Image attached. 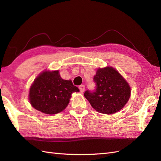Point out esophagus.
Wrapping results in <instances>:
<instances>
[{"label": "esophagus", "instance_id": "obj_1", "mask_svg": "<svg viewBox=\"0 0 161 161\" xmlns=\"http://www.w3.org/2000/svg\"><path fill=\"white\" fill-rule=\"evenodd\" d=\"M79 90L81 92H83L85 91V86L84 85H81L79 86Z\"/></svg>", "mask_w": 161, "mask_h": 161}]
</instances>
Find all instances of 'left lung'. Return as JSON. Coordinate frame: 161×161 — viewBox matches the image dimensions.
I'll return each instance as SVG.
<instances>
[{
	"instance_id": "obj_1",
	"label": "left lung",
	"mask_w": 161,
	"mask_h": 161,
	"mask_svg": "<svg viewBox=\"0 0 161 161\" xmlns=\"http://www.w3.org/2000/svg\"><path fill=\"white\" fill-rule=\"evenodd\" d=\"M95 89L86 90L84 95L99 113L113 114L122 109L130 97V87L112 67L99 69L93 78Z\"/></svg>"
}]
</instances>
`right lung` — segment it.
Instances as JSON below:
<instances>
[{
    "label": "right lung",
    "instance_id": "1",
    "mask_svg": "<svg viewBox=\"0 0 161 161\" xmlns=\"http://www.w3.org/2000/svg\"><path fill=\"white\" fill-rule=\"evenodd\" d=\"M79 89L72 81L62 79L58 70L43 72L31 85L29 99L36 109L46 114H56L64 110L71 95Z\"/></svg>",
    "mask_w": 161,
    "mask_h": 161
}]
</instances>
